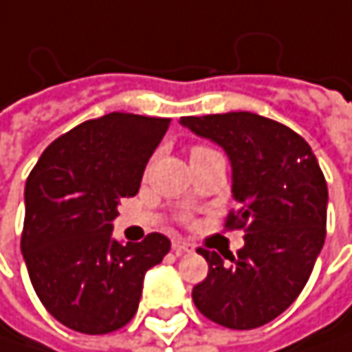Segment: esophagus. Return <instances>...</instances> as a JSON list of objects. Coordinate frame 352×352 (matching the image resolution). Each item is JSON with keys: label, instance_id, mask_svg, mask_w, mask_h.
<instances>
[{"label": "esophagus", "instance_id": "1", "mask_svg": "<svg viewBox=\"0 0 352 352\" xmlns=\"http://www.w3.org/2000/svg\"><path fill=\"white\" fill-rule=\"evenodd\" d=\"M191 250V246L187 245L185 241H181V239H175L173 241V252H175L177 256H181V254H185V252H189Z\"/></svg>", "mask_w": 352, "mask_h": 352}]
</instances>
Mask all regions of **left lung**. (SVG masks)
I'll return each instance as SVG.
<instances>
[{"instance_id":"left-lung-1","label":"left lung","mask_w":352,"mask_h":352,"mask_svg":"<svg viewBox=\"0 0 352 352\" xmlns=\"http://www.w3.org/2000/svg\"><path fill=\"white\" fill-rule=\"evenodd\" d=\"M179 124L226 153L239 204L226 226L246 232L236 256L197 248L210 271L193 287V304L232 330L263 326L285 312L310 279L326 239V179L310 144L275 120L230 111Z\"/></svg>"}]
</instances>
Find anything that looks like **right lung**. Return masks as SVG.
<instances>
[{"mask_svg":"<svg viewBox=\"0 0 352 352\" xmlns=\"http://www.w3.org/2000/svg\"><path fill=\"white\" fill-rule=\"evenodd\" d=\"M169 118L107 113L56 138L24 189L22 254L42 306L83 334H107L138 310L142 281L169 252L153 232L142 243L111 236L118 204L138 193Z\"/></svg>","mask_w":352,"mask_h":352,"instance_id":"add662e5","label":"right lung"}]
</instances>
